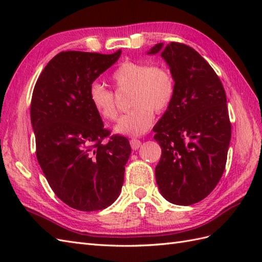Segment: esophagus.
<instances>
[{
  "label": "esophagus",
  "mask_w": 262,
  "mask_h": 262,
  "mask_svg": "<svg viewBox=\"0 0 262 262\" xmlns=\"http://www.w3.org/2000/svg\"><path fill=\"white\" fill-rule=\"evenodd\" d=\"M141 144H142V142L140 140H137V138H132L130 140V146L133 149H137L141 146Z\"/></svg>",
  "instance_id": "1"
}]
</instances>
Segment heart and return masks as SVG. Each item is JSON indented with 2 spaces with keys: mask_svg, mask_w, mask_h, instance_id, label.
I'll list each match as a JSON object with an SVG mask.
<instances>
[{
  "mask_svg": "<svg viewBox=\"0 0 262 262\" xmlns=\"http://www.w3.org/2000/svg\"><path fill=\"white\" fill-rule=\"evenodd\" d=\"M110 81L119 91L129 90L132 109L121 116L116 132L122 135L138 136L146 133L154 121L155 113L169 108L176 92V83L170 70L163 65L126 60L110 75ZM89 100L94 110L105 120L118 117L115 93L100 83H92Z\"/></svg>",
  "mask_w": 262,
  "mask_h": 262,
  "instance_id": "obj_1",
  "label": "heart"
}]
</instances>
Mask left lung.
<instances>
[{
  "label": "left lung",
  "mask_w": 262,
  "mask_h": 262,
  "mask_svg": "<svg viewBox=\"0 0 262 262\" xmlns=\"http://www.w3.org/2000/svg\"><path fill=\"white\" fill-rule=\"evenodd\" d=\"M176 82L169 108L154 127L162 154L155 178L168 202L189 206L206 198L220 182L231 141L226 94L219 75L190 46L157 43Z\"/></svg>",
  "instance_id": "obj_1"
}]
</instances>
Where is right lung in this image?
Returning a JSON list of instances; mask_svg holds the SVG:
<instances>
[{
  "label": "right lung",
  "mask_w": 262,
  "mask_h": 262,
  "mask_svg": "<svg viewBox=\"0 0 262 262\" xmlns=\"http://www.w3.org/2000/svg\"><path fill=\"white\" fill-rule=\"evenodd\" d=\"M120 53L62 52L33 88L30 116L38 163L55 194L77 210L107 208L124 183L129 142L111 135L89 100L93 81Z\"/></svg>",
  "instance_id": "add662e5"
}]
</instances>
